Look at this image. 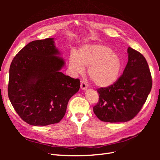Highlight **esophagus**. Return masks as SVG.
I'll return each mask as SVG.
<instances>
[{
  "label": "esophagus",
  "instance_id": "esophagus-1",
  "mask_svg": "<svg viewBox=\"0 0 160 160\" xmlns=\"http://www.w3.org/2000/svg\"><path fill=\"white\" fill-rule=\"evenodd\" d=\"M88 88V85L86 83H85L84 81H81V89L82 90H86Z\"/></svg>",
  "mask_w": 160,
  "mask_h": 160
}]
</instances>
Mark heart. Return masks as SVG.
<instances>
[{
    "label": "heart",
    "mask_w": 160,
    "mask_h": 160,
    "mask_svg": "<svg viewBox=\"0 0 160 160\" xmlns=\"http://www.w3.org/2000/svg\"><path fill=\"white\" fill-rule=\"evenodd\" d=\"M69 66L74 74L82 73L88 67V75L99 88L115 84L122 72L123 61L118 53L101 44H85L69 56Z\"/></svg>",
    "instance_id": "1"
}]
</instances>
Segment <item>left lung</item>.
Segmentation results:
<instances>
[{
	"label": "left lung",
	"instance_id": "8db88e82",
	"mask_svg": "<svg viewBox=\"0 0 160 160\" xmlns=\"http://www.w3.org/2000/svg\"><path fill=\"white\" fill-rule=\"evenodd\" d=\"M128 62L117 82L98 92L99 101L93 107L98 118L105 122L122 123L132 119L141 110L152 87L151 72L145 57L128 47Z\"/></svg>",
	"mask_w": 160,
	"mask_h": 160
}]
</instances>
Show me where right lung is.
Returning a JSON list of instances; mask_svg holds the SVG:
<instances>
[{"label": "right lung", "mask_w": 160, "mask_h": 160, "mask_svg": "<svg viewBox=\"0 0 160 160\" xmlns=\"http://www.w3.org/2000/svg\"><path fill=\"white\" fill-rule=\"evenodd\" d=\"M55 38L28 43L14 57L9 69L8 98L21 118L31 125L59 123L80 81L61 72L65 61Z\"/></svg>", "instance_id": "1"}]
</instances>
